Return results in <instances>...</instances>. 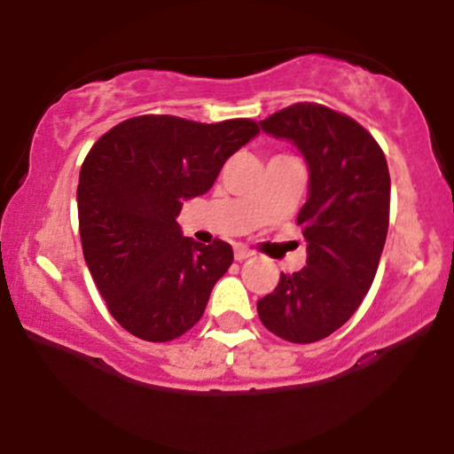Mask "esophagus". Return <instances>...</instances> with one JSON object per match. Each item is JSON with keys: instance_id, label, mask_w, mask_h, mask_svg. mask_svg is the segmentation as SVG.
Returning <instances> with one entry per match:
<instances>
[{"instance_id": "obj_1", "label": "esophagus", "mask_w": 454, "mask_h": 454, "mask_svg": "<svg viewBox=\"0 0 454 454\" xmlns=\"http://www.w3.org/2000/svg\"><path fill=\"white\" fill-rule=\"evenodd\" d=\"M254 252L249 247H245V245H234V258L239 260V262H243V260L252 258Z\"/></svg>"}]
</instances>
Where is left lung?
I'll return each mask as SVG.
<instances>
[{
	"instance_id": "8db88e82",
	"label": "left lung",
	"mask_w": 454,
	"mask_h": 454,
	"mask_svg": "<svg viewBox=\"0 0 454 454\" xmlns=\"http://www.w3.org/2000/svg\"><path fill=\"white\" fill-rule=\"evenodd\" d=\"M260 128L305 155L309 198L296 217L305 267L279 275L258 301V316L281 340L314 343L350 320L376 278L388 232V164L361 123L325 104H293Z\"/></svg>"
}]
</instances>
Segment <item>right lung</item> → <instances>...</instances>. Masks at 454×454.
Returning <instances> with one entry per match:
<instances>
[{
	"label": "right lung",
	"instance_id": "obj_1",
	"mask_svg": "<svg viewBox=\"0 0 454 454\" xmlns=\"http://www.w3.org/2000/svg\"><path fill=\"white\" fill-rule=\"evenodd\" d=\"M258 134L252 119L198 123L140 114L108 129L78 175L82 256L108 311L145 341H173L205 314L232 264L231 243L181 234L184 200L205 194L222 166Z\"/></svg>",
	"mask_w": 454,
	"mask_h": 454
}]
</instances>
